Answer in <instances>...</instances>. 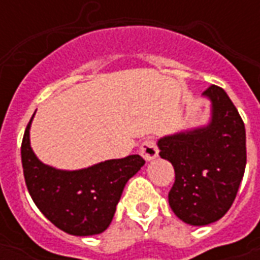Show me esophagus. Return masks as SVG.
<instances>
[{
	"label": "esophagus",
	"mask_w": 260,
	"mask_h": 260,
	"mask_svg": "<svg viewBox=\"0 0 260 260\" xmlns=\"http://www.w3.org/2000/svg\"><path fill=\"white\" fill-rule=\"evenodd\" d=\"M139 152H141L143 158L147 160V161L156 158L158 154V149L157 145H156V141H154L153 138H147V139H145V141L141 143V146H139Z\"/></svg>",
	"instance_id": "1"
}]
</instances>
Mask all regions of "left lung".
<instances>
[{"instance_id": "1", "label": "left lung", "mask_w": 260, "mask_h": 260, "mask_svg": "<svg viewBox=\"0 0 260 260\" xmlns=\"http://www.w3.org/2000/svg\"><path fill=\"white\" fill-rule=\"evenodd\" d=\"M203 94L212 100V122L157 143L160 157L175 171L170 206L192 225L217 221L229 212L246 164L245 125L238 110L220 86L210 85Z\"/></svg>"}]
</instances>
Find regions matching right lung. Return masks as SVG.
I'll return each mask as SVG.
<instances>
[{
  "label": "right lung",
  "mask_w": 260,
  "mask_h": 260,
  "mask_svg": "<svg viewBox=\"0 0 260 260\" xmlns=\"http://www.w3.org/2000/svg\"><path fill=\"white\" fill-rule=\"evenodd\" d=\"M31 118L22 139L20 154L26 186L33 202L55 227L68 234L103 233L113 220L125 184L141 170L145 160L139 154H131L78 171L48 167L31 150Z\"/></svg>",
  "instance_id": "obj_1"
}]
</instances>
